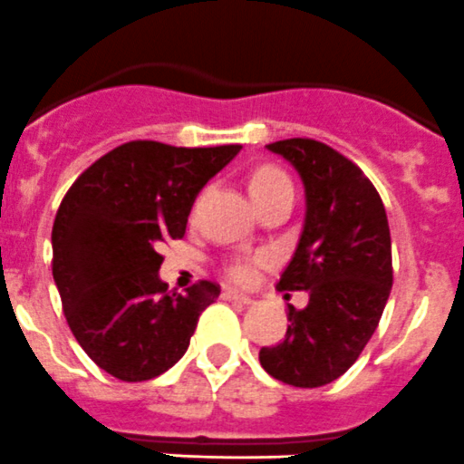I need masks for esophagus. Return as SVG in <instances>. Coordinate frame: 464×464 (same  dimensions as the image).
<instances>
[{"instance_id":"obj_1","label":"esophagus","mask_w":464,"mask_h":464,"mask_svg":"<svg viewBox=\"0 0 464 464\" xmlns=\"http://www.w3.org/2000/svg\"><path fill=\"white\" fill-rule=\"evenodd\" d=\"M223 298H225V301L239 303V305H250V303H253V298H248V295L239 294V291H235V289H225Z\"/></svg>"}]
</instances>
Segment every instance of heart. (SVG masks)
Here are the masks:
<instances>
[{"label":"heart","mask_w":464,"mask_h":464,"mask_svg":"<svg viewBox=\"0 0 464 464\" xmlns=\"http://www.w3.org/2000/svg\"><path fill=\"white\" fill-rule=\"evenodd\" d=\"M248 188H250V196H253V200H257V198L268 196V193H276V191H280V188H291V182L280 169L264 166V169L255 170V173L250 175ZM227 276H229V280L239 282V285H246V282L253 280V264L250 262L229 264Z\"/></svg>","instance_id":"obj_1"}]
</instances>
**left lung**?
Wrapping results in <instances>:
<instances>
[{"instance_id":"8db88e82","label":"left lung","mask_w":464,"mask_h":464,"mask_svg":"<svg viewBox=\"0 0 464 464\" xmlns=\"http://www.w3.org/2000/svg\"><path fill=\"white\" fill-rule=\"evenodd\" d=\"M266 148L305 187V223L277 291H307L310 303L289 305L285 339L264 346L259 362L286 385L321 387L346 373L376 333L394 280L390 225L376 187L337 150L312 139Z\"/></svg>"}]
</instances>
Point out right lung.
<instances>
[{
  "instance_id": "right-lung-1",
  "label": "right lung",
  "mask_w": 464,
  "mask_h": 464,
  "mask_svg": "<svg viewBox=\"0 0 464 464\" xmlns=\"http://www.w3.org/2000/svg\"><path fill=\"white\" fill-rule=\"evenodd\" d=\"M239 150L130 140L97 159L65 193L52 227V276L79 346L118 381L169 372L218 298L220 286L209 280L169 294L159 248L182 239L200 188Z\"/></svg>"
}]
</instances>
